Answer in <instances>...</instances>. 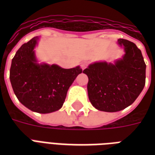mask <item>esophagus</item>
I'll return each mask as SVG.
<instances>
[{
    "label": "esophagus",
    "instance_id": "1",
    "mask_svg": "<svg viewBox=\"0 0 155 155\" xmlns=\"http://www.w3.org/2000/svg\"><path fill=\"white\" fill-rule=\"evenodd\" d=\"M87 65H88V63H87V62H83V63H81V68H82L83 70H84L85 68L87 67Z\"/></svg>",
    "mask_w": 155,
    "mask_h": 155
}]
</instances>
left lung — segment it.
<instances>
[{
    "mask_svg": "<svg viewBox=\"0 0 155 155\" xmlns=\"http://www.w3.org/2000/svg\"><path fill=\"white\" fill-rule=\"evenodd\" d=\"M125 55L115 64L100 62L90 64L83 72L88 77L87 93L95 108L117 112L132 104L146 84V63L134 42L120 38Z\"/></svg>",
    "mask_w": 155,
    "mask_h": 155,
    "instance_id": "left-lung-1",
    "label": "left lung"
}]
</instances>
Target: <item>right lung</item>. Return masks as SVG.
Masks as SVG:
<instances>
[{
    "instance_id": "obj_1",
    "label": "right lung",
    "mask_w": 155,
    "mask_h": 155,
    "mask_svg": "<svg viewBox=\"0 0 155 155\" xmlns=\"http://www.w3.org/2000/svg\"><path fill=\"white\" fill-rule=\"evenodd\" d=\"M38 39L34 38L16 52L9 79L23 105L33 112L50 113L62 108L68 88L83 70L80 67L64 69L55 64H38L34 51Z\"/></svg>"
}]
</instances>
